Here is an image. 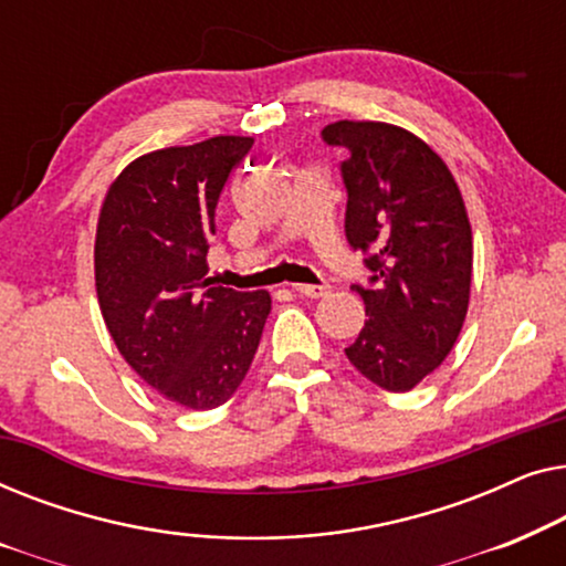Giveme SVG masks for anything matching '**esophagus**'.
<instances>
[{"label":"esophagus","instance_id":"obj_1","mask_svg":"<svg viewBox=\"0 0 566 566\" xmlns=\"http://www.w3.org/2000/svg\"><path fill=\"white\" fill-rule=\"evenodd\" d=\"M293 291L298 293V296H306V298H322L329 293V285L327 283H319V285H308V283H296L293 285Z\"/></svg>","mask_w":566,"mask_h":566}]
</instances>
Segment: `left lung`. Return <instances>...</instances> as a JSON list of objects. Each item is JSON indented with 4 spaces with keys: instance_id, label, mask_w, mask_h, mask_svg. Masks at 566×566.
Masks as SVG:
<instances>
[{
    "instance_id": "1",
    "label": "left lung",
    "mask_w": 566,
    "mask_h": 566,
    "mask_svg": "<svg viewBox=\"0 0 566 566\" xmlns=\"http://www.w3.org/2000/svg\"><path fill=\"white\" fill-rule=\"evenodd\" d=\"M322 142L347 151L345 237L370 270L368 285H353L368 319L345 355L370 384L409 391L467 319L474 247L459 185L428 144L389 123H329Z\"/></svg>"
}]
</instances>
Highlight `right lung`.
<instances>
[{"mask_svg": "<svg viewBox=\"0 0 566 566\" xmlns=\"http://www.w3.org/2000/svg\"><path fill=\"white\" fill-rule=\"evenodd\" d=\"M252 138L216 136L138 157L99 211L95 283L107 332L151 389L188 409L234 397L270 314L265 291L206 277L216 206Z\"/></svg>", "mask_w": 566, "mask_h": 566, "instance_id": "right-lung-1", "label": "right lung"}]
</instances>
